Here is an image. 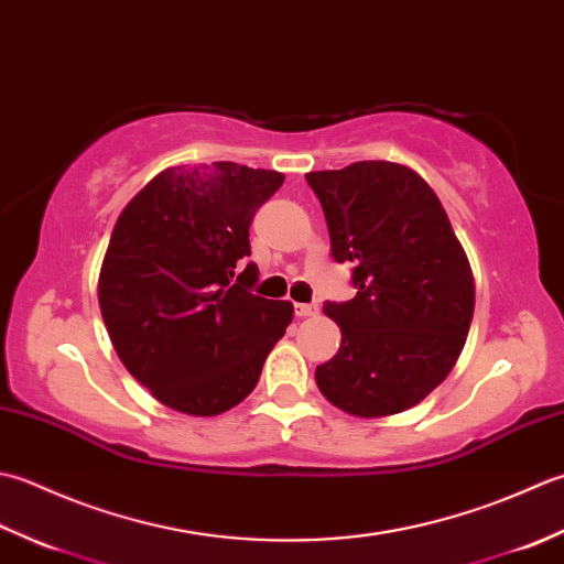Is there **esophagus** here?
Listing matches in <instances>:
<instances>
[{
  "instance_id": "esophagus-1",
  "label": "esophagus",
  "mask_w": 564,
  "mask_h": 564,
  "mask_svg": "<svg viewBox=\"0 0 564 564\" xmlns=\"http://www.w3.org/2000/svg\"><path fill=\"white\" fill-rule=\"evenodd\" d=\"M318 306L316 304H294V316L306 318V316H316Z\"/></svg>"
}]
</instances>
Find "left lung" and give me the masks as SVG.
<instances>
[{"mask_svg": "<svg viewBox=\"0 0 564 564\" xmlns=\"http://www.w3.org/2000/svg\"><path fill=\"white\" fill-rule=\"evenodd\" d=\"M330 256L350 262L358 294L326 302L340 348L316 367L330 404L360 419L392 416L426 399L463 352L475 280L441 199L411 167L362 160L308 172Z\"/></svg>", "mask_w": 564, "mask_h": 564, "instance_id": "left-lung-1", "label": "left lung"}]
</instances>
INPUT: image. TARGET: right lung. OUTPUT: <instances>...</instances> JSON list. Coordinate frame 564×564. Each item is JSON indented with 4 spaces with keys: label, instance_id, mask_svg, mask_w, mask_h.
<instances>
[{
    "label": "right lung",
    "instance_id": "right-lung-1",
    "mask_svg": "<svg viewBox=\"0 0 564 564\" xmlns=\"http://www.w3.org/2000/svg\"><path fill=\"white\" fill-rule=\"evenodd\" d=\"M284 175L238 163L167 167L126 204L99 272V308L123 367L189 416L256 389L294 308L252 294V216Z\"/></svg>",
    "mask_w": 564,
    "mask_h": 564
}]
</instances>
